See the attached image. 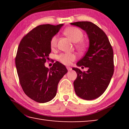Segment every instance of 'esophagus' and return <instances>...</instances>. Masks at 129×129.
<instances>
[{"label": "esophagus", "mask_w": 129, "mask_h": 129, "mask_svg": "<svg viewBox=\"0 0 129 129\" xmlns=\"http://www.w3.org/2000/svg\"><path fill=\"white\" fill-rule=\"evenodd\" d=\"M67 69H68V71H71V70H72V68L71 67H67Z\"/></svg>", "instance_id": "obj_1"}]
</instances>
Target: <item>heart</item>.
<instances>
[{"instance_id":"1","label":"heart","mask_w":129,"mask_h":129,"mask_svg":"<svg viewBox=\"0 0 129 129\" xmlns=\"http://www.w3.org/2000/svg\"><path fill=\"white\" fill-rule=\"evenodd\" d=\"M64 34L68 38L70 39L72 41L76 43V47L80 51H82L86 48V44L81 40L84 36L82 30L77 27H71L66 28L64 30ZM57 36L52 37L50 45L51 48L53 49L57 45ZM76 58V56L74 53H61L58 56V60L64 65H69L72 62L75 61Z\"/></svg>"}]
</instances>
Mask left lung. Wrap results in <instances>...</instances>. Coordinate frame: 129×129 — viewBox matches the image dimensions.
<instances>
[{
	"label": "left lung",
	"mask_w": 129,
	"mask_h": 129,
	"mask_svg": "<svg viewBox=\"0 0 129 129\" xmlns=\"http://www.w3.org/2000/svg\"><path fill=\"white\" fill-rule=\"evenodd\" d=\"M84 30L88 35L89 46L83 58L77 63L78 67L88 68L82 72L77 68L72 69L77 74L73 82L76 94L86 100L101 96L108 88L114 73V57L112 45L105 33L90 21L71 23Z\"/></svg>",
	"instance_id": "obj_1"
}]
</instances>
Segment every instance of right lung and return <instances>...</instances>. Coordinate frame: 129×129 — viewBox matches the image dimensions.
<instances>
[{
  "label": "right lung",
  "instance_id": "obj_1",
  "mask_svg": "<svg viewBox=\"0 0 129 129\" xmlns=\"http://www.w3.org/2000/svg\"><path fill=\"white\" fill-rule=\"evenodd\" d=\"M62 25L43 24L34 28L23 37L17 49L15 65L21 86L28 97L39 103L55 97L58 82L68 72L58 61L49 69L44 64L51 52V39Z\"/></svg>",
  "mask_w": 129,
  "mask_h": 129
}]
</instances>
